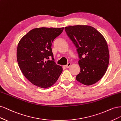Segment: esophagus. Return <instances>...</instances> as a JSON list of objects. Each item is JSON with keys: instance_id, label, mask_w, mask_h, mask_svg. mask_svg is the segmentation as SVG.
I'll return each mask as SVG.
<instances>
[{"instance_id": "34e87169", "label": "esophagus", "mask_w": 121, "mask_h": 121, "mask_svg": "<svg viewBox=\"0 0 121 121\" xmlns=\"http://www.w3.org/2000/svg\"><path fill=\"white\" fill-rule=\"evenodd\" d=\"M71 65V63H69L67 65H65V67L68 68H69V67H70Z\"/></svg>"}]
</instances>
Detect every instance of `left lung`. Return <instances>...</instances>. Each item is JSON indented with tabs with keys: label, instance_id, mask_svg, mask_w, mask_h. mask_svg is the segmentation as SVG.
<instances>
[{
	"label": "left lung",
	"instance_id": "left-lung-1",
	"mask_svg": "<svg viewBox=\"0 0 121 121\" xmlns=\"http://www.w3.org/2000/svg\"><path fill=\"white\" fill-rule=\"evenodd\" d=\"M69 38L77 48L80 67L76 80L85 85L96 83L104 76L109 63L108 46L96 29L87 25L65 27Z\"/></svg>",
	"mask_w": 121,
	"mask_h": 121
}]
</instances>
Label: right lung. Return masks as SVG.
Returning a JSON list of instances; mask_svg holds the SVG:
<instances>
[{
	"mask_svg": "<svg viewBox=\"0 0 121 121\" xmlns=\"http://www.w3.org/2000/svg\"><path fill=\"white\" fill-rule=\"evenodd\" d=\"M63 30L64 28L32 29L18 44L19 66L25 77L36 86L42 88L52 86L63 72L62 67L54 62L52 45ZM50 57L52 60H49Z\"/></svg>",
	"mask_w": 121,
	"mask_h": 121,
	"instance_id": "add662e5",
	"label": "right lung"
}]
</instances>
